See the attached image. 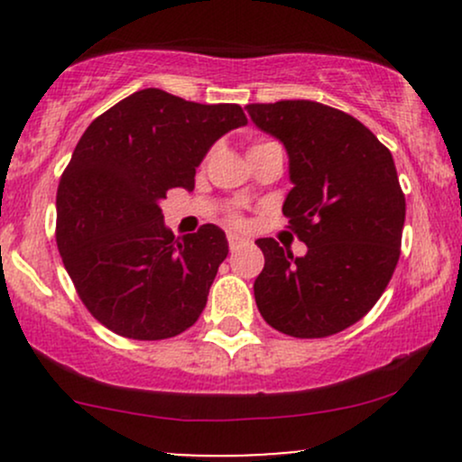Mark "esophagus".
<instances>
[{"label": "esophagus", "mask_w": 462, "mask_h": 462, "mask_svg": "<svg viewBox=\"0 0 462 462\" xmlns=\"http://www.w3.org/2000/svg\"><path fill=\"white\" fill-rule=\"evenodd\" d=\"M247 238H243V236H238V235H227V245H230V249L232 252H236L238 247H243V245H247Z\"/></svg>", "instance_id": "obj_1"}]
</instances>
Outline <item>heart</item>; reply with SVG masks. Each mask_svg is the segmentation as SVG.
Instances as JSON below:
<instances>
[{"mask_svg":"<svg viewBox=\"0 0 462 462\" xmlns=\"http://www.w3.org/2000/svg\"><path fill=\"white\" fill-rule=\"evenodd\" d=\"M227 221H230V224H235V226H243L241 215H236V213H230V215H227Z\"/></svg>","mask_w":462,"mask_h":462,"instance_id":"b5f03b06","label":"heart"}]
</instances>
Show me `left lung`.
<instances>
[{"instance_id":"8db88e82","label":"left lung","mask_w":462,"mask_h":462,"mask_svg":"<svg viewBox=\"0 0 462 462\" xmlns=\"http://www.w3.org/2000/svg\"><path fill=\"white\" fill-rule=\"evenodd\" d=\"M258 128L284 143L293 189L282 213L309 252L258 238L254 282L263 319L298 338H323L374 309L400 261L406 199L391 152L343 110L309 99L249 104Z\"/></svg>"}]
</instances>
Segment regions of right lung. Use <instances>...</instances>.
<instances>
[{
    "instance_id": "add662e5",
    "label": "right lung",
    "mask_w": 462,
    "mask_h": 462,
    "mask_svg": "<svg viewBox=\"0 0 462 462\" xmlns=\"http://www.w3.org/2000/svg\"><path fill=\"white\" fill-rule=\"evenodd\" d=\"M247 116L238 104H195L143 88L88 125L62 171L56 243L79 300L102 326L161 341L198 321L227 256L221 227H164L169 189L193 190L195 167Z\"/></svg>"
}]
</instances>
